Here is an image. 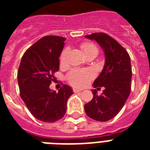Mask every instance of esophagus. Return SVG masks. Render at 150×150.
<instances>
[{
    "label": "esophagus",
    "instance_id": "1",
    "mask_svg": "<svg viewBox=\"0 0 150 150\" xmlns=\"http://www.w3.org/2000/svg\"><path fill=\"white\" fill-rule=\"evenodd\" d=\"M72 90H73V92H74V93H79V92L82 91V89H77V88H73Z\"/></svg>",
    "mask_w": 150,
    "mask_h": 150
}]
</instances>
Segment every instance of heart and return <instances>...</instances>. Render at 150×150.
Listing matches in <instances>:
<instances>
[{"instance_id": "obj_1", "label": "heart", "mask_w": 150, "mask_h": 150, "mask_svg": "<svg viewBox=\"0 0 150 150\" xmlns=\"http://www.w3.org/2000/svg\"><path fill=\"white\" fill-rule=\"evenodd\" d=\"M80 47L82 49V52L84 53L86 57L89 55H96L99 53V50L94 43L89 42H84L81 43ZM68 47H65L61 53L59 57V62L61 65H64L67 64L68 54ZM94 77V73L93 71L89 69H73L68 72L67 75V79L71 85L75 87H82L86 86L90 80Z\"/></svg>"}]
</instances>
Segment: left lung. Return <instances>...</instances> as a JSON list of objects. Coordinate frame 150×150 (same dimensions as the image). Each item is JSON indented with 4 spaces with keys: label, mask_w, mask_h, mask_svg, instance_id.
<instances>
[{
    "label": "left lung",
    "mask_w": 150,
    "mask_h": 150,
    "mask_svg": "<svg viewBox=\"0 0 150 150\" xmlns=\"http://www.w3.org/2000/svg\"><path fill=\"white\" fill-rule=\"evenodd\" d=\"M86 37L94 40L104 50L105 64L102 72L93 82L94 88L104 87L98 96L93 90V98L85 104L86 114L97 121H107L122 109L131 92L132 67L127 50L114 38L103 33H96Z\"/></svg>",
    "instance_id": "1"
}]
</instances>
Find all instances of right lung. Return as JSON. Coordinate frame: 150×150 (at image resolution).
<instances>
[{"label": "right lung", "instance_id": "right-lung-1", "mask_svg": "<svg viewBox=\"0 0 150 150\" xmlns=\"http://www.w3.org/2000/svg\"><path fill=\"white\" fill-rule=\"evenodd\" d=\"M66 38L47 36L25 52L18 71L20 96L34 117L43 122H55L66 113L67 101L73 94L64 85L58 93L50 89L54 73L59 70V57Z\"/></svg>", "mask_w": 150, "mask_h": 150}]
</instances>
